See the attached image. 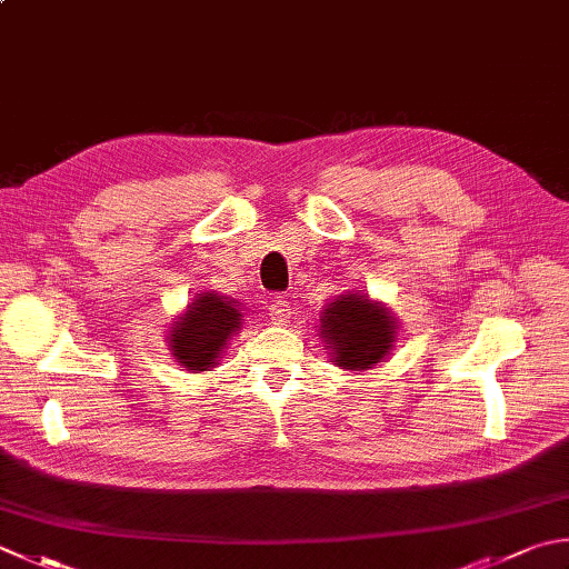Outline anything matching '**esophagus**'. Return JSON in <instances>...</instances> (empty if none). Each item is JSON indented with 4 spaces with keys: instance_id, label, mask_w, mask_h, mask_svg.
<instances>
[{
    "instance_id": "obj_1",
    "label": "esophagus",
    "mask_w": 569,
    "mask_h": 569,
    "mask_svg": "<svg viewBox=\"0 0 569 569\" xmlns=\"http://www.w3.org/2000/svg\"><path fill=\"white\" fill-rule=\"evenodd\" d=\"M270 312H272V321H274V325H284V321H289V317L295 315V312H292V302H289L287 297L272 299Z\"/></svg>"
}]
</instances>
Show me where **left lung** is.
I'll use <instances>...</instances> for the list:
<instances>
[{
    "instance_id": "1",
    "label": "left lung",
    "mask_w": 569,
    "mask_h": 569,
    "mask_svg": "<svg viewBox=\"0 0 569 569\" xmlns=\"http://www.w3.org/2000/svg\"><path fill=\"white\" fill-rule=\"evenodd\" d=\"M396 335L399 319L361 289L335 297L319 315V339L327 345L331 361L345 371L377 367L391 353Z\"/></svg>"
}]
</instances>
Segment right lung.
Wrapping results in <instances>:
<instances>
[{"label":"right lung","instance_id":"1","mask_svg":"<svg viewBox=\"0 0 569 569\" xmlns=\"http://www.w3.org/2000/svg\"><path fill=\"white\" fill-rule=\"evenodd\" d=\"M244 325V307L240 299L202 289L176 317L168 329L166 345L183 371H212L222 361L224 349Z\"/></svg>","mask_w":569,"mask_h":569}]
</instances>
